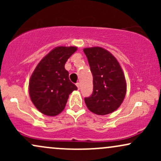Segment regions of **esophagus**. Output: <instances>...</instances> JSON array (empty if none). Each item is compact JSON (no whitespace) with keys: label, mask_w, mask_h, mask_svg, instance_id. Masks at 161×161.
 Wrapping results in <instances>:
<instances>
[{"label":"esophagus","mask_w":161,"mask_h":161,"mask_svg":"<svg viewBox=\"0 0 161 161\" xmlns=\"http://www.w3.org/2000/svg\"><path fill=\"white\" fill-rule=\"evenodd\" d=\"M76 86H77V88H78V89H80V83L77 82L76 83Z\"/></svg>","instance_id":"1"}]
</instances>
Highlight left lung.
<instances>
[{"instance_id": "8db88e82", "label": "left lung", "mask_w": 161, "mask_h": 161, "mask_svg": "<svg viewBox=\"0 0 161 161\" xmlns=\"http://www.w3.org/2000/svg\"><path fill=\"white\" fill-rule=\"evenodd\" d=\"M93 75V92L85 98L87 108L97 115L111 114L120 106L126 93L124 73L116 57L101 47L83 49Z\"/></svg>"}]
</instances>
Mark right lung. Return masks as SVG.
<instances>
[{
	"label": "right lung",
	"mask_w": 161,
	"mask_h": 161,
	"mask_svg": "<svg viewBox=\"0 0 161 161\" xmlns=\"http://www.w3.org/2000/svg\"><path fill=\"white\" fill-rule=\"evenodd\" d=\"M76 50L73 46L55 47L42 59L31 75L29 96L42 114L50 116L58 115L65 108L69 95L77 90L64 67Z\"/></svg>",
	"instance_id": "obj_1"
}]
</instances>
